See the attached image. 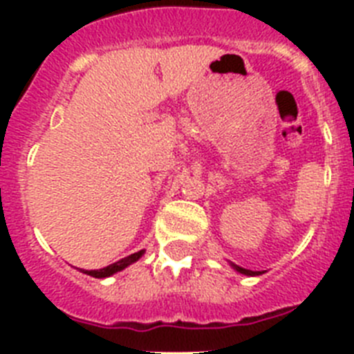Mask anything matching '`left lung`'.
<instances>
[{"label":"left lung","mask_w":354,"mask_h":354,"mask_svg":"<svg viewBox=\"0 0 354 354\" xmlns=\"http://www.w3.org/2000/svg\"><path fill=\"white\" fill-rule=\"evenodd\" d=\"M236 270L239 271V273H243V274H250V277H252V274H259L257 271H250V270H245V268H239V266H236Z\"/></svg>","instance_id":"obj_1"}]
</instances>
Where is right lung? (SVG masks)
<instances>
[{
  "label": "right lung",
  "instance_id": "obj_1",
  "mask_svg": "<svg viewBox=\"0 0 354 354\" xmlns=\"http://www.w3.org/2000/svg\"><path fill=\"white\" fill-rule=\"evenodd\" d=\"M142 255H143V250H142V252L133 253V255H129V257L120 259V261L115 262V264L106 266V268H102V270H97V271H83V273L90 274V277H95V278L111 277V274L117 273V271H122V270H124V268H127V266H129V264H133V262L138 261V259L142 257Z\"/></svg>",
  "mask_w": 354,
  "mask_h": 354
}]
</instances>
